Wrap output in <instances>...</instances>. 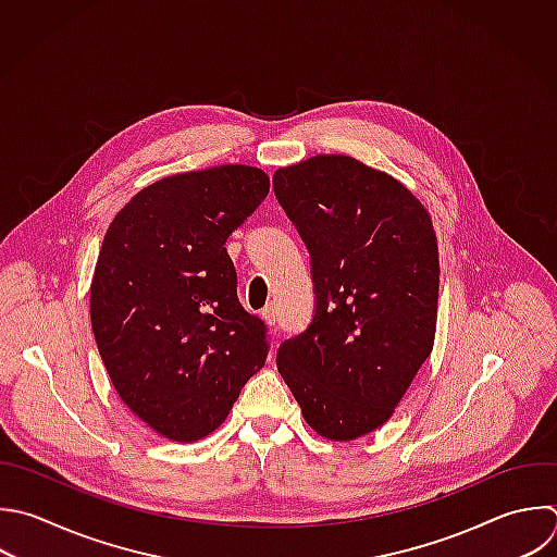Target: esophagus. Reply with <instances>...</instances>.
<instances>
[{
  "label": "esophagus",
  "instance_id": "34e87169",
  "mask_svg": "<svg viewBox=\"0 0 557 557\" xmlns=\"http://www.w3.org/2000/svg\"><path fill=\"white\" fill-rule=\"evenodd\" d=\"M261 315H263V320H265L268 324H274V322H276V307H274V305H265L263 311H261Z\"/></svg>",
  "mask_w": 557,
  "mask_h": 557
}]
</instances>
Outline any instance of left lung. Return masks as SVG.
<instances>
[{"label":"left lung","instance_id":"obj_1","mask_svg":"<svg viewBox=\"0 0 557 557\" xmlns=\"http://www.w3.org/2000/svg\"><path fill=\"white\" fill-rule=\"evenodd\" d=\"M278 205L311 257V324L276 352L302 416L346 442L389 420L431 355L440 261L431 218L396 178L344 154L281 168Z\"/></svg>","mask_w":557,"mask_h":557}]
</instances>
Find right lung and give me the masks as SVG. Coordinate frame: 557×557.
<instances>
[{
  "label": "right lung",
  "instance_id": "right-lung-1",
  "mask_svg": "<svg viewBox=\"0 0 557 557\" xmlns=\"http://www.w3.org/2000/svg\"><path fill=\"white\" fill-rule=\"evenodd\" d=\"M268 191L248 165L168 176L104 235L91 283L98 350L122 400L168 440L215 431L265 363L268 326L242 307L224 244Z\"/></svg>",
  "mask_w": 557,
  "mask_h": 557
}]
</instances>
